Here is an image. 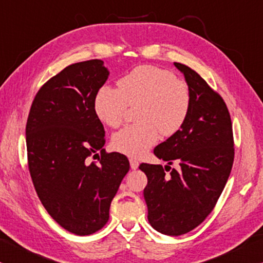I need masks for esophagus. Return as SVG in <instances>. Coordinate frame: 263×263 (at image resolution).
Returning a JSON list of instances; mask_svg holds the SVG:
<instances>
[{
  "mask_svg": "<svg viewBox=\"0 0 263 263\" xmlns=\"http://www.w3.org/2000/svg\"><path fill=\"white\" fill-rule=\"evenodd\" d=\"M129 164H131V168H132V170H137L138 166H139L138 161H137V160H135V159H129Z\"/></svg>",
  "mask_w": 263,
  "mask_h": 263,
  "instance_id": "obj_1",
  "label": "esophagus"
}]
</instances>
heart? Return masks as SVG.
<instances>
[{
  "mask_svg": "<svg viewBox=\"0 0 263 263\" xmlns=\"http://www.w3.org/2000/svg\"><path fill=\"white\" fill-rule=\"evenodd\" d=\"M138 106L136 119L111 138L117 152L141 157L156 144L159 135L171 137L183 127L191 106L186 83L156 66H138L118 80V89L104 85L97 91L93 108L103 124L118 127L128 107Z\"/></svg>",
  "mask_w": 263,
  "mask_h": 263,
  "instance_id": "1",
  "label": "heart"
}]
</instances>
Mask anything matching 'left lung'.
Masks as SVG:
<instances>
[{
  "label": "left lung",
  "instance_id": "left-lung-1",
  "mask_svg": "<svg viewBox=\"0 0 263 263\" xmlns=\"http://www.w3.org/2000/svg\"><path fill=\"white\" fill-rule=\"evenodd\" d=\"M174 65L190 90V111L183 127L154 154L170 164L177 161L180 168L139 164L148 177L143 194L150 225L168 236L187 233L204 221L225 187L234 159L232 121L225 101L194 69Z\"/></svg>",
  "mask_w": 263,
  "mask_h": 263
}]
</instances>
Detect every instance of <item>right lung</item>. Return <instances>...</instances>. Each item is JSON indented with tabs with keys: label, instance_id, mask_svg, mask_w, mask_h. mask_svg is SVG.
I'll return each instance as SVG.
<instances>
[{
	"label": "right lung",
	"instance_id": "obj_1",
	"mask_svg": "<svg viewBox=\"0 0 263 263\" xmlns=\"http://www.w3.org/2000/svg\"><path fill=\"white\" fill-rule=\"evenodd\" d=\"M108 76L97 59L67 66L38 90L26 122L27 163L38 197L59 225L78 236L106 225L129 170L125 155L103 149L104 128L93 108Z\"/></svg>",
	"mask_w": 263,
	"mask_h": 263
}]
</instances>
